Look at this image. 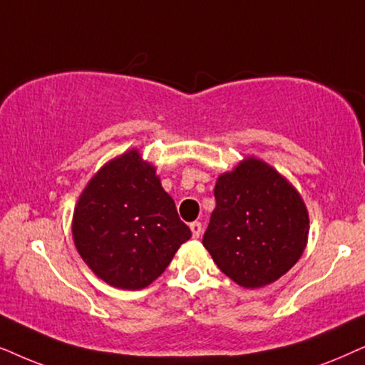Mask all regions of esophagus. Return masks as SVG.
Instances as JSON below:
<instances>
[{
	"mask_svg": "<svg viewBox=\"0 0 365 365\" xmlns=\"http://www.w3.org/2000/svg\"><path fill=\"white\" fill-rule=\"evenodd\" d=\"M190 228H192V235L195 237V239H198V237L202 235V223L200 222H192Z\"/></svg>",
	"mask_w": 365,
	"mask_h": 365,
	"instance_id": "esophagus-1",
	"label": "esophagus"
}]
</instances>
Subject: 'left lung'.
<instances>
[{
  "label": "left lung",
  "mask_w": 365,
  "mask_h": 365,
  "mask_svg": "<svg viewBox=\"0 0 365 365\" xmlns=\"http://www.w3.org/2000/svg\"><path fill=\"white\" fill-rule=\"evenodd\" d=\"M203 247L223 274L247 289L289 272L307 244L309 215L297 190L262 160L218 177Z\"/></svg>",
  "instance_id": "obj_1"
}]
</instances>
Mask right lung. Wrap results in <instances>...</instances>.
<instances>
[{"instance_id":"1","label":"right lung","mask_w":365,"mask_h":365,"mask_svg":"<svg viewBox=\"0 0 365 365\" xmlns=\"http://www.w3.org/2000/svg\"><path fill=\"white\" fill-rule=\"evenodd\" d=\"M190 237L173 198L137 150L95 175L73 215V239L81 259L118 289L152 284Z\"/></svg>"}]
</instances>
